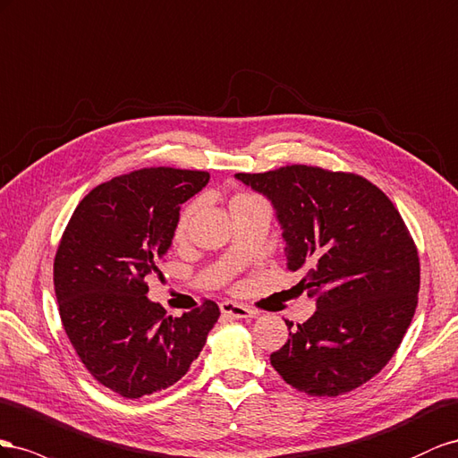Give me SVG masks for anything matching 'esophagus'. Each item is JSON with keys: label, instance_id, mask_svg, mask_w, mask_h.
Here are the masks:
<instances>
[{"label": "esophagus", "instance_id": "1", "mask_svg": "<svg viewBox=\"0 0 458 458\" xmlns=\"http://www.w3.org/2000/svg\"><path fill=\"white\" fill-rule=\"evenodd\" d=\"M220 310H222V315L232 317V318H253V317H257L255 309L242 305V303H233V301L220 303Z\"/></svg>", "mask_w": 458, "mask_h": 458}]
</instances>
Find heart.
I'll list each match as a JSON object with an SVG mask.
<instances>
[{
	"instance_id": "b5f03b06",
	"label": "heart",
	"mask_w": 458,
	"mask_h": 458,
	"mask_svg": "<svg viewBox=\"0 0 458 458\" xmlns=\"http://www.w3.org/2000/svg\"><path fill=\"white\" fill-rule=\"evenodd\" d=\"M193 213H195V205H188L184 211H182V215L178 218V225H176V236L178 238H182L188 232V226H190V220H191Z\"/></svg>"
}]
</instances>
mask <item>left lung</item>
I'll list each match as a JSON object with an SVG mask.
<instances>
[{"label": "left lung", "instance_id": "1", "mask_svg": "<svg viewBox=\"0 0 458 458\" xmlns=\"http://www.w3.org/2000/svg\"><path fill=\"white\" fill-rule=\"evenodd\" d=\"M236 178L272 203L287 268L307 272L295 287L317 303L270 364L307 395L367 384L401 345L420 287L418 251L395 205L362 176L318 166Z\"/></svg>", "mask_w": 458, "mask_h": 458}]
</instances>
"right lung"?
<instances>
[{"label":"right lung","mask_w":458,"mask_h":458,"mask_svg":"<svg viewBox=\"0 0 458 458\" xmlns=\"http://www.w3.org/2000/svg\"><path fill=\"white\" fill-rule=\"evenodd\" d=\"M207 184L208 173L165 166L116 176L91 190L64 228L54 263L63 328L88 372L126 399L176 384L220 317L205 301L174 318L148 297L182 203Z\"/></svg>","instance_id":"1"}]
</instances>
